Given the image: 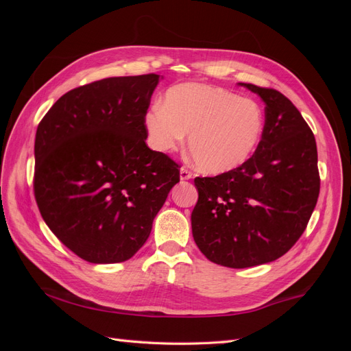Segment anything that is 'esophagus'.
<instances>
[{
	"label": "esophagus",
	"mask_w": 351,
	"mask_h": 351,
	"mask_svg": "<svg viewBox=\"0 0 351 351\" xmlns=\"http://www.w3.org/2000/svg\"><path fill=\"white\" fill-rule=\"evenodd\" d=\"M190 178H192V173H190L187 168L180 169V180H190Z\"/></svg>",
	"instance_id": "esophagus-1"
}]
</instances>
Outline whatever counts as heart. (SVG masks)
<instances>
[{
    "label": "heart",
    "instance_id": "heart-1",
    "mask_svg": "<svg viewBox=\"0 0 351 351\" xmlns=\"http://www.w3.org/2000/svg\"><path fill=\"white\" fill-rule=\"evenodd\" d=\"M149 145L173 152L183 143L202 173L224 174L246 164L256 152L265 132V112L249 98L204 83L169 88L162 105L145 114Z\"/></svg>",
    "mask_w": 351,
    "mask_h": 351
}]
</instances>
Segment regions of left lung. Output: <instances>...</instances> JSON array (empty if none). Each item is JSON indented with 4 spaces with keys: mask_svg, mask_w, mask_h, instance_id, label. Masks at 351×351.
<instances>
[{
    "mask_svg": "<svg viewBox=\"0 0 351 351\" xmlns=\"http://www.w3.org/2000/svg\"><path fill=\"white\" fill-rule=\"evenodd\" d=\"M265 102V132L246 164L217 177H196L195 243L228 268L281 258L300 239L319 196L315 136L293 102L275 89L239 83Z\"/></svg>",
    "mask_w": 351,
    "mask_h": 351,
    "instance_id": "left-lung-1",
    "label": "left lung"
}]
</instances>
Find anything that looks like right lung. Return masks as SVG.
<instances>
[{"label":"right lung","instance_id":"1","mask_svg":"<svg viewBox=\"0 0 351 351\" xmlns=\"http://www.w3.org/2000/svg\"><path fill=\"white\" fill-rule=\"evenodd\" d=\"M159 74L108 77L67 92L39 123L34 190L57 239L90 263L130 259L147 240L178 165L146 145Z\"/></svg>","mask_w":351,"mask_h":351}]
</instances>
